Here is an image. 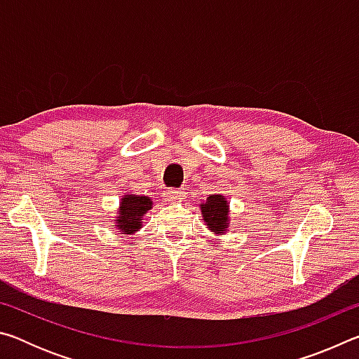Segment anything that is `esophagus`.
<instances>
[{
  "label": "esophagus",
  "mask_w": 359,
  "mask_h": 359,
  "mask_svg": "<svg viewBox=\"0 0 359 359\" xmlns=\"http://www.w3.org/2000/svg\"><path fill=\"white\" fill-rule=\"evenodd\" d=\"M166 198H168V201L175 203V201H180V199L184 198V194H182L180 190H169L166 193Z\"/></svg>",
  "instance_id": "34e87169"
}]
</instances>
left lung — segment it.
Listing matches in <instances>:
<instances>
[{"mask_svg": "<svg viewBox=\"0 0 359 359\" xmlns=\"http://www.w3.org/2000/svg\"><path fill=\"white\" fill-rule=\"evenodd\" d=\"M199 208H201V217L209 231H212L215 236L228 233L231 223V210L226 196H223L222 193L210 194L204 203L199 204Z\"/></svg>", "mask_w": 359, "mask_h": 359, "instance_id": "1", "label": "left lung"}]
</instances>
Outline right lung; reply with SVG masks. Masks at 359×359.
<instances>
[{
  "instance_id": "1",
  "label": "right lung",
  "mask_w": 359,
  "mask_h": 359,
  "mask_svg": "<svg viewBox=\"0 0 359 359\" xmlns=\"http://www.w3.org/2000/svg\"><path fill=\"white\" fill-rule=\"evenodd\" d=\"M154 201L144 194L126 193L121 196L117 215L112 226L118 229L120 234L131 236L142 228V218L151 209Z\"/></svg>"
}]
</instances>
